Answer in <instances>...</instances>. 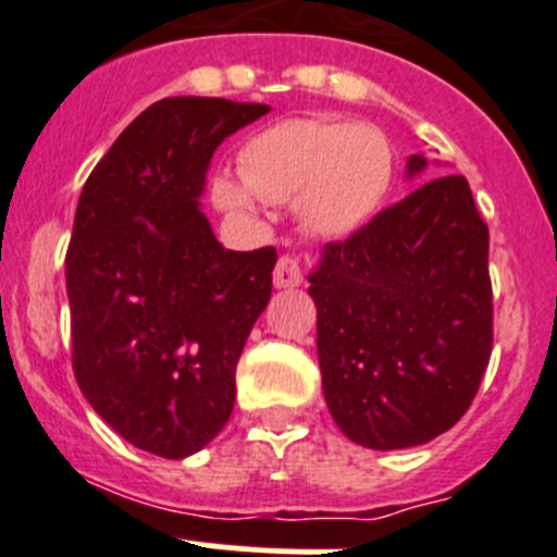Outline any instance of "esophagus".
I'll return each instance as SVG.
<instances>
[{
  "mask_svg": "<svg viewBox=\"0 0 557 557\" xmlns=\"http://www.w3.org/2000/svg\"><path fill=\"white\" fill-rule=\"evenodd\" d=\"M301 285V269L294 256H280L274 267V288H296Z\"/></svg>",
  "mask_w": 557,
  "mask_h": 557,
  "instance_id": "obj_1",
  "label": "esophagus"
}]
</instances>
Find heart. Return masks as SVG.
Returning a JSON list of instances; mask_svg holds the SVG:
<instances>
[{
  "instance_id": "1",
  "label": "heart",
  "mask_w": 557,
  "mask_h": 557,
  "mask_svg": "<svg viewBox=\"0 0 557 557\" xmlns=\"http://www.w3.org/2000/svg\"><path fill=\"white\" fill-rule=\"evenodd\" d=\"M239 172H218L212 201L252 212L258 199H299L301 221L323 237L358 232L383 207L393 183V148L380 128L350 121H280L239 150Z\"/></svg>"
}]
</instances>
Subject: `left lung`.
<instances>
[{"mask_svg":"<svg viewBox=\"0 0 557 557\" xmlns=\"http://www.w3.org/2000/svg\"><path fill=\"white\" fill-rule=\"evenodd\" d=\"M429 166L409 156L407 174ZM331 418L372 450L453 429L491 361L487 223L463 174H447L323 247L310 274Z\"/></svg>","mask_w":557,"mask_h":557,"instance_id":"1","label":"left lung"}]
</instances>
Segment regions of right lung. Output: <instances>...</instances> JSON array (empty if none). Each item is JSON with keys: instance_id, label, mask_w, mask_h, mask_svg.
Masks as SVG:
<instances>
[{"instance_id": "obj_1", "label": "right lung", "mask_w": 557, "mask_h": 557, "mask_svg": "<svg viewBox=\"0 0 557 557\" xmlns=\"http://www.w3.org/2000/svg\"><path fill=\"white\" fill-rule=\"evenodd\" d=\"M269 104L170 97L94 166L66 250L72 369L99 418L145 453L188 458L234 409V374L272 296L274 247L226 250L201 212L218 145Z\"/></svg>"}]
</instances>
